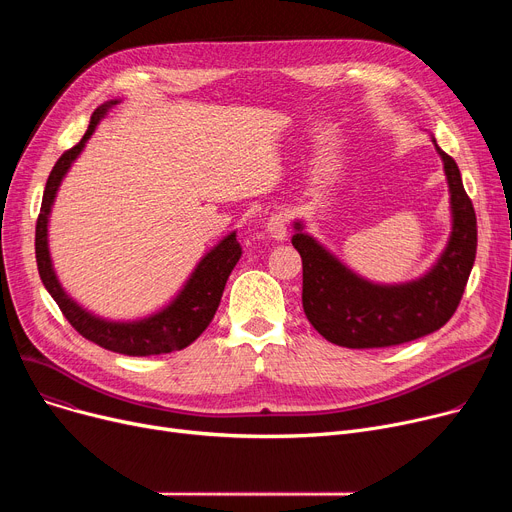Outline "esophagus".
<instances>
[{
  "label": "esophagus",
  "instance_id": "34e87169",
  "mask_svg": "<svg viewBox=\"0 0 512 512\" xmlns=\"http://www.w3.org/2000/svg\"><path fill=\"white\" fill-rule=\"evenodd\" d=\"M267 234L274 240H284L288 236V218L286 213H274L270 220H267Z\"/></svg>",
  "mask_w": 512,
  "mask_h": 512
}]
</instances>
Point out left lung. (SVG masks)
Listing matches in <instances>:
<instances>
[{"mask_svg": "<svg viewBox=\"0 0 512 512\" xmlns=\"http://www.w3.org/2000/svg\"><path fill=\"white\" fill-rule=\"evenodd\" d=\"M450 195V236L429 270L409 282L380 284L353 272L294 220L292 245L303 259V309L326 340L346 348L405 344L440 330L461 303L477 251V220L456 161L434 134Z\"/></svg>", "mask_w": 512, "mask_h": 512, "instance_id": "left-lung-1", "label": "left lung"}]
</instances>
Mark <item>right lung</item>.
<instances>
[{"mask_svg":"<svg viewBox=\"0 0 512 512\" xmlns=\"http://www.w3.org/2000/svg\"><path fill=\"white\" fill-rule=\"evenodd\" d=\"M120 101L122 99H110L99 105L91 116L85 137L80 139L76 147L66 151L56 161V166H53L43 191V203L35 232L37 267L43 286L47 288L53 301L58 303L64 317L70 321L72 328L80 336H85L87 340L107 348V351L128 357L164 355L186 348L211 324L215 311L220 307L226 280L242 255V249L236 240V232L226 234L218 245L211 247L199 259L191 276L186 278L182 288L164 307L137 319H107L76 303L62 286L56 270H53V261L49 253V215L53 203H56L62 180L70 172L78 155L85 151L87 141L91 139L97 124Z\"/></svg>","mask_w":512,"mask_h":512,"instance_id":"right-lung-1","label":"right lung"}]
</instances>
